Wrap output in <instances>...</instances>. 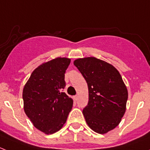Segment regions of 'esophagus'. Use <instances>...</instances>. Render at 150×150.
<instances>
[{"label":"esophagus","instance_id":"esophagus-1","mask_svg":"<svg viewBox=\"0 0 150 150\" xmlns=\"http://www.w3.org/2000/svg\"><path fill=\"white\" fill-rule=\"evenodd\" d=\"M78 95H75V96H73V99H74V100H75V101H76L77 99H78Z\"/></svg>","mask_w":150,"mask_h":150}]
</instances>
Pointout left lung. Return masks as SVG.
Wrapping results in <instances>:
<instances>
[{
  "instance_id": "obj_1",
  "label": "left lung",
  "mask_w": 150,
  "mask_h": 150,
  "mask_svg": "<svg viewBox=\"0 0 150 150\" xmlns=\"http://www.w3.org/2000/svg\"><path fill=\"white\" fill-rule=\"evenodd\" d=\"M88 88V103L83 110L88 125L95 132L107 134L119 125L126 110L128 90L114 66L96 57L74 61Z\"/></svg>"
}]
</instances>
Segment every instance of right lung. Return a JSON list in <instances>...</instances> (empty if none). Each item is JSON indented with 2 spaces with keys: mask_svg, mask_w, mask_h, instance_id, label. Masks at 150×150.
Listing matches in <instances>:
<instances>
[{
  "mask_svg": "<svg viewBox=\"0 0 150 150\" xmlns=\"http://www.w3.org/2000/svg\"><path fill=\"white\" fill-rule=\"evenodd\" d=\"M71 59L57 57L34 69L22 92L24 110L39 131L52 134L59 131L67 119L73 104L62 89L64 73Z\"/></svg>",
  "mask_w": 150,
  "mask_h": 150,
  "instance_id": "1",
  "label": "right lung"
}]
</instances>
